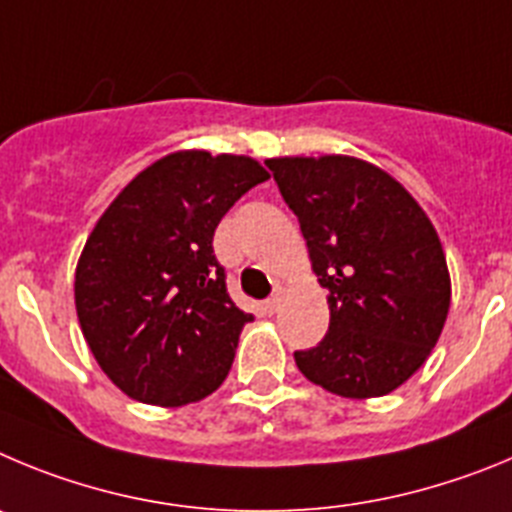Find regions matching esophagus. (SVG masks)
Listing matches in <instances>:
<instances>
[{
  "instance_id": "obj_1",
  "label": "esophagus",
  "mask_w": 512,
  "mask_h": 512,
  "mask_svg": "<svg viewBox=\"0 0 512 512\" xmlns=\"http://www.w3.org/2000/svg\"><path fill=\"white\" fill-rule=\"evenodd\" d=\"M278 306H280V296H278V293H275V296H270L265 301V311L267 313H275V311H278Z\"/></svg>"
}]
</instances>
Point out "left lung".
Wrapping results in <instances>:
<instances>
[{"instance_id": "obj_1", "label": "left lung", "mask_w": 512, "mask_h": 512, "mask_svg": "<svg viewBox=\"0 0 512 512\" xmlns=\"http://www.w3.org/2000/svg\"><path fill=\"white\" fill-rule=\"evenodd\" d=\"M329 290V331L296 365L342 398H380L431 354L451 303L444 247L426 211L390 173L349 155L270 158Z\"/></svg>"}]
</instances>
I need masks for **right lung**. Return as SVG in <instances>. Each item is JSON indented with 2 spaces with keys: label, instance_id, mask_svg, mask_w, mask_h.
Wrapping results in <instances>:
<instances>
[{
  "label": "right lung",
  "instance_id": "1",
  "mask_svg": "<svg viewBox=\"0 0 512 512\" xmlns=\"http://www.w3.org/2000/svg\"><path fill=\"white\" fill-rule=\"evenodd\" d=\"M267 170L247 155L178 150L101 214L78 257V324L104 375L140 403L178 408L229 375L252 313L234 306L214 229Z\"/></svg>",
  "mask_w": 512,
  "mask_h": 512
}]
</instances>
